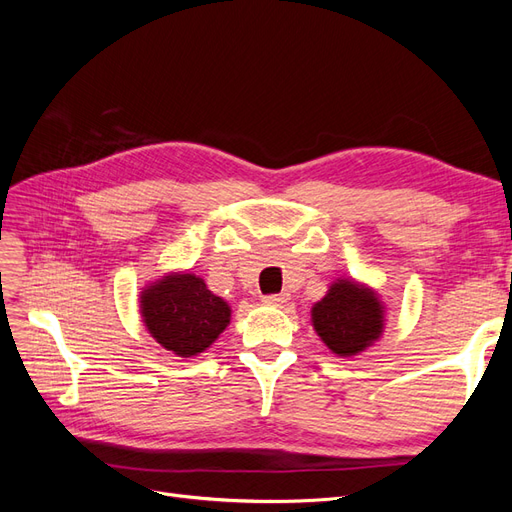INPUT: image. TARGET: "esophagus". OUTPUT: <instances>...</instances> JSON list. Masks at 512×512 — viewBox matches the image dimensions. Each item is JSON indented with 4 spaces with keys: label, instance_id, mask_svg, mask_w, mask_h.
<instances>
[{
    "label": "esophagus",
    "instance_id": "obj_1",
    "mask_svg": "<svg viewBox=\"0 0 512 512\" xmlns=\"http://www.w3.org/2000/svg\"><path fill=\"white\" fill-rule=\"evenodd\" d=\"M262 301H265L267 305H284L288 301V294L286 292H280V294H265L262 297Z\"/></svg>",
    "mask_w": 512,
    "mask_h": 512
}]
</instances>
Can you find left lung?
Masks as SVG:
<instances>
[{"label":"left lung","mask_w":512,"mask_h":512,"mask_svg":"<svg viewBox=\"0 0 512 512\" xmlns=\"http://www.w3.org/2000/svg\"><path fill=\"white\" fill-rule=\"evenodd\" d=\"M314 329L339 356H352L382 333V305L369 288L339 280L312 309Z\"/></svg>","instance_id":"8db88e82"}]
</instances>
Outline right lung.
<instances>
[{
    "label": "right lung",
    "instance_id": "1",
    "mask_svg": "<svg viewBox=\"0 0 512 512\" xmlns=\"http://www.w3.org/2000/svg\"><path fill=\"white\" fill-rule=\"evenodd\" d=\"M149 333L177 356L209 348L230 322V307L196 275L177 273L149 286L141 297Z\"/></svg>",
    "mask_w": 512,
    "mask_h": 512
}]
</instances>
